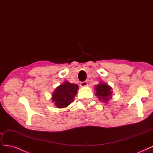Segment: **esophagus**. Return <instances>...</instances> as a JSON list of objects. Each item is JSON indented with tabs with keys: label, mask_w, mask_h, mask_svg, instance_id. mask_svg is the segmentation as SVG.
I'll return each mask as SVG.
<instances>
[{
	"label": "esophagus",
	"mask_w": 153,
	"mask_h": 153,
	"mask_svg": "<svg viewBox=\"0 0 153 153\" xmlns=\"http://www.w3.org/2000/svg\"><path fill=\"white\" fill-rule=\"evenodd\" d=\"M87 85H88V83H87V82H86V81H84V82H82L80 83L81 87H86Z\"/></svg>",
	"instance_id": "34e87169"
}]
</instances>
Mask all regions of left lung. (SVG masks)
Returning <instances> with one entry per match:
<instances>
[{"label": "left lung", "instance_id": "8db88e82", "mask_svg": "<svg viewBox=\"0 0 153 153\" xmlns=\"http://www.w3.org/2000/svg\"><path fill=\"white\" fill-rule=\"evenodd\" d=\"M95 90L96 91V95L97 97L102 100V101L107 102L111 98V95L113 91L112 88L107 83H104L103 82H100L95 86Z\"/></svg>", "mask_w": 153, "mask_h": 153}]
</instances>
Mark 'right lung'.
<instances>
[{"mask_svg": "<svg viewBox=\"0 0 153 153\" xmlns=\"http://www.w3.org/2000/svg\"><path fill=\"white\" fill-rule=\"evenodd\" d=\"M78 89V85L66 81L56 88L52 101L58 108H66L74 100Z\"/></svg>", "mask_w": 153, "mask_h": 153, "instance_id": "obj_1", "label": "right lung"}]
</instances>
